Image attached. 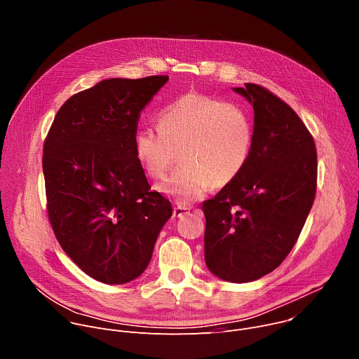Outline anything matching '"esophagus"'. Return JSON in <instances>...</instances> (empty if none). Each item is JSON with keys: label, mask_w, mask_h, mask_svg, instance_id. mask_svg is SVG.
<instances>
[{"label": "esophagus", "mask_w": 359, "mask_h": 359, "mask_svg": "<svg viewBox=\"0 0 359 359\" xmlns=\"http://www.w3.org/2000/svg\"><path fill=\"white\" fill-rule=\"evenodd\" d=\"M190 212V208H186V206H176L173 209V216L175 217H182L184 215H187Z\"/></svg>", "instance_id": "1"}]
</instances>
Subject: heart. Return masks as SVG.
<instances>
[{"label":"heart","mask_w":359,"mask_h":359,"mask_svg":"<svg viewBox=\"0 0 359 359\" xmlns=\"http://www.w3.org/2000/svg\"><path fill=\"white\" fill-rule=\"evenodd\" d=\"M254 146V128L238 105L189 92L159 114V128L142 126L135 135V155L151 179H163L176 153L182 165L158 186L180 204L224 187L247 166Z\"/></svg>","instance_id":"obj_1"}]
</instances>
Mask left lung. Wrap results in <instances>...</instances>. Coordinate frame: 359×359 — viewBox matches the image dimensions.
I'll return each mask as SVG.
<instances>
[{"mask_svg": "<svg viewBox=\"0 0 359 359\" xmlns=\"http://www.w3.org/2000/svg\"><path fill=\"white\" fill-rule=\"evenodd\" d=\"M254 109V146L240 176L203 203L204 260L219 278L250 283L290 254L317 190L316 143L299 116L269 89L233 88Z\"/></svg>", "mask_w": 359, "mask_h": 359, "instance_id": "8db88e82", "label": "left lung"}]
</instances>
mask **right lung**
Masks as SVG:
<instances>
[{"mask_svg":"<svg viewBox=\"0 0 359 359\" xmlns=\"http://www.w3.org/2000/svg\"><path fill=\"white\" fill-rule=\"evenodd\" d=\"M169 81L111 78L71 96L43 143L46 209L57 240L89 277L125 284L147 267L172 204L135 155L142 109Z\"/></svg>","mask_w":359,"mask_h":359,"instance_id":"add662e5","label":"right lung"}]
</instances>
